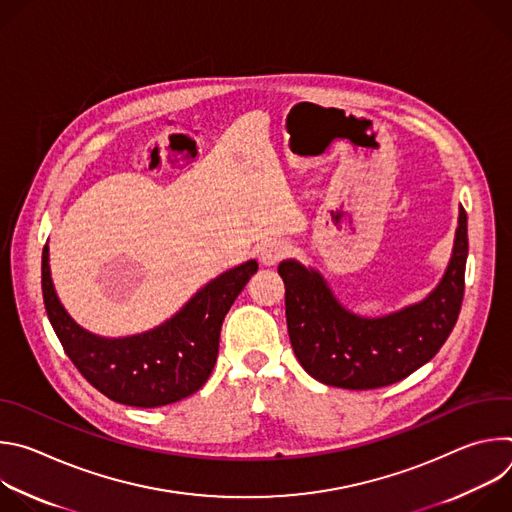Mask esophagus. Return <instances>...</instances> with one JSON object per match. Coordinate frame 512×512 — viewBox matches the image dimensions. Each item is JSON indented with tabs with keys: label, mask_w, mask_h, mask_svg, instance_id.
<instances>
[{
	"label": "esophagus",
	"mask_w": 512,
	"mask_h": 512,
	"mask_svg": "<svg viewBox=\"0 0 512 512\" xmlns=\"http://www.w3.org/2000/svg\"><path fill=\"white\" fill-rule=\"evenodd\" d=\"M291 253V245L283 239H273L269 243H265L261 249H259V261L267 267L271 265H277L279 261H283L287 255Z\"/></svg>",
	"instance_id": "obj_1"
}]
</instances>
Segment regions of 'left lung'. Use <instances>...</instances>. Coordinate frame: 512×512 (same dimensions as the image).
I'll return each instance as SVG.
<instances>
[{"label":"left lung","mask_w":512,"mask_h":512,"mask_svg":"<svg viewBox=\"0 0 512 512\" xmlns=\"http://www.w3.org/2000/svg\"><path fill=\"white\" fill-rule=\"evenodd\" d=\"M468 257V216L460 221L452 261L431 294L401 312L360 318L344 310L314 269L283 261L287 332L302 367L316 381L364 391L393 385L429 362L454 330Z\"/></svg>","instance_id":"left-lung-1"}]
</instances>
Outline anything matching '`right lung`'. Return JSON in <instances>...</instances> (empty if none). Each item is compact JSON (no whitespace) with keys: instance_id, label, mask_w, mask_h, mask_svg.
Listing matches in <instances>:
<instances>
[{"instance_id":"right-lung-1","label":"right lung","mask_w":512,"mask_h":512,"mask_svg":"<svg viewBox=\"0 0 512 512\" xmlns=\"http://www.w3.org/2000/svg\"><path fill=\"white\" fill-rule=\"evenodd\" d=\"M257 269V261H247L218 275L172 320L129 338L95 336L66 314L50 279L48 245L42 251V296L66 356L97 391L131 407H162L208 381L223 320Z\"/></svg>"}]
</instances>
